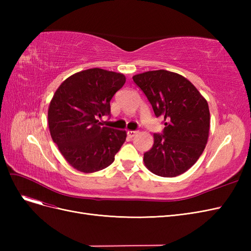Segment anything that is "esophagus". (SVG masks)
<instances>
[{"label": "esophagus", "mask_w": 251, "mask_h": 251, "mask_svg": "<svg viewBox=\"0 0 251 251\" xmlns=\"http://www.w3.org/2000/svg\"><path fill=\"white\" fill-rule=\"evenodd\" d=\"M127 136H128V137H130V138H133L134 137V136L136 135V134H137V132H136V131H127Z\"/></svg>", "instance_id": "esophagus-1"}]
</instances>
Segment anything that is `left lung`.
<instances>
[{"instance_id":"left-lung-1","label":"left lung","mask_w":251,"mask_h":251,"mask_svg":"<svg viewBox=\"0 0 251 251\" xmlns=\"http://www.w3.org/2000/svg\"><path fill=\"white\" fill-rule=\"evenodd\" d=\"M133 80L164 124L162 133L154 134L153 148L143 155L144 164L157 176H179L197 162L206 146L208 103L191 81L177 73L148 71Z\"/></svg>"}]
</instances>
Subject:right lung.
I'll list each match as a JSON object with an SVG mask.
<instances>
[{
	"label": "right lung",
	"mask_w": 251,
	"mask_h": 251,
	"mask_svg": "<svg viewBox=\"0 0 251 251\" xmlns=\"http://www.w3.org/2000/svg\"><path fill=\"white\" fill-rule=\"evenodd\" d=\"M125 82L124 74L93 68L71 75L53 95L48 110L51 137L77 171L108 168L126 141V131L101 126L98 121L111 116L110 101Z\"/></svg>",
	"instance_id": "obj_1"
}]
</instances>
